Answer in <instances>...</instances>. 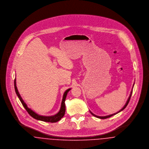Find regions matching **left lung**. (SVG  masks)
I'll use <instances>...</instances> for the list:
<instances>
[{"label":"left lung","mask_w":149,"mask_h":149,"mask_svg":"<svg viewBox=\"0 0 149 149\" xmlns=\"http://www.w3.org/2000/svg\"><path fill=\"white\" fill-rule=\"evenodd\" d=\"M134 85H133V86H134ZM132 92L131 91V94H130V97H129V98H128V99L127 101V102H126V103L125 106L123 107L120 109V111H119L118 112H117V113H116L112 114H111V115H109V116H104V117H100V116H96V115L94 114L92 112H91V111H90V112L91 113V114H92L93 116H95V117H97V118H100V119H106V118H107L111 117L113 116V115H115V114H117L118 113L120 112V111H123V109H124L127 107V106L128 105V103H129V101H130V98H131V95H132Z\"/></svg>","instance_id":"1"}]
</instances>
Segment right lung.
<instances>
[{
    "mask_svg": "<svg viewBox=\"0 0 149 149\" xmlns=\"http://www.w3.org/2000/svg\"><path fill=\"white\" fill-rule=\"evenodd\" d=\"M16 80L15 79H14V89H15V91L17 95V96L18 97L19 99L20 100L21 102L23 105V106L24 107V108L26 109V111H27V112L29 113V114L33 118H34L36 120H42L44 122H51V123H54V122H56L57 121L60 120L61 119V118H63L64 117L65 112V100L66 99V95L69 92V91L71 89H68V90H66L65 91V92L64 93V95H63V100L61 102V106L60 111L55 115L52 116H40L37 114L35 112H33V111H32L30 108H29L26 105V104L24 103V102L23 100V99L21 98L19 93L18 92L17 88V86H16V82H15Z\"/></svg>",
    "mask_w": 149,
    "mask_h": 149,
    "instance_id": "1",
    "label": "right lung"
}]
</instances>
